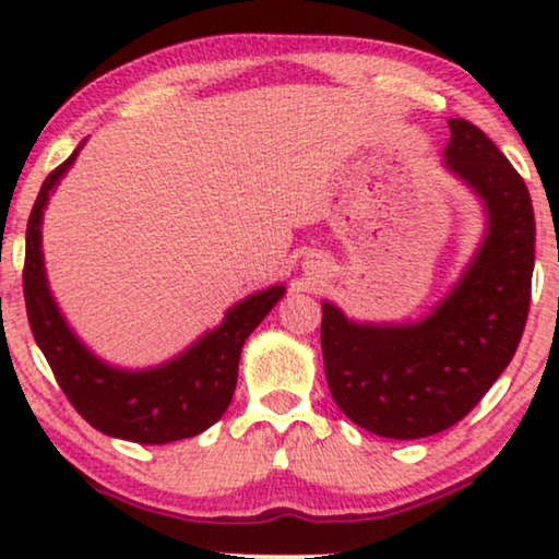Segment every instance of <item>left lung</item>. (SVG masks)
<instances>
[{
  "mask_svg": "<svg viewBox=\"0 0 559 559\" xmlns=\"http://www.w3.org/2000/svg\"><path fill=\"white\" fill-rule=\"evenodd\" d=\"M445 165L480 195L488 231L445 300L419 323L361 325L323 302L325 379L343 415L381 438L417 440L468 415L522 341L532 300L534 211L522 175L465 119Z\"/></svg>",
  "mask_w": 559,
  "mask_h": 559,
  "instance_id": "obj_1",
  "label": "left lung"
}]
</instances>
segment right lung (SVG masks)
I'll return each instance as SVG.
<instances>
[{"mask_svg": "<svg viewBox=\"0 0 559 559\" xmlns=\"http://www.w3.org/2000/svg\"><path fill=\"white\" fill-rule=\"evenodd\" d=\"M79 150L45 178L27 221L22 289L29 328L68 402L98 432L142 445L193 438L209 430L231 404L243 341L285 295V287L274 285L234 305L216 331L157 369L121 371L106 366L66 325L43 266V211Z\"/></svg>", "mask_w": 559, "mask_h": 559, "instance_id": "right-lung-1", "label": "right lung"}]
</instances>
